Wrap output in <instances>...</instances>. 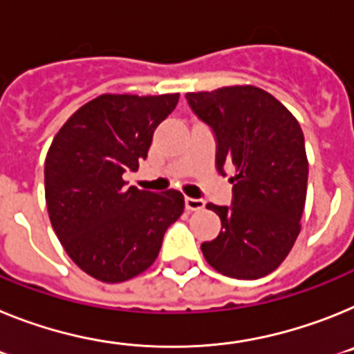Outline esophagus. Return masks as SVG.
<instances>
[{"label": "esophagus", "instance_id": "34e87169", "mask_svg": "<svg viewBox=\"0 0 354 354\" xmlns=\"http://www.w3.org/2000/svg\"><path fill=\"white\" fill-rule=\"evenodd\" d=\"M185 207H187V210H190V212H199L205 208V201H203V199H196V198H185Z\"/></svg>", "mask_w": 354, "mask_h": 354}]
</instances>
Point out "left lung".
Instances as JSON below:
<instances>
[{
	"label": "left lung",
	"mask_w": 354,
	"mask_h": 354,
	"mask_svg": "<svg viewBox=\"0 0 354 354\" xmlns=\"http://www.w3.org/2000/svg\"><path fill=\"white\" fill-rule=\"evenodd\" d=\"M192 112L214 131L215 167L233 169L232 207L208 203L221 219L201 251L217 272L258 279L283 262L301 232L308 160L296 118L253 85L189 92Z\"/></svg>",
	"instance_id": "left-lung-1"
}]
</instances>
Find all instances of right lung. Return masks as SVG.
<instances>
[{
  "label": "right lung",
  "mask_w": 354,
  "mask_h": 354,
  "mask_svg": "<svg viewBox=\"0 0 354 354\" xmlns=\"http://www.w3.org/2000/svg\"><path fill=\"white\" fill-rule=\"evenodd\" d=\"M180 94H103L55 135L44 165L49 221L71 260L92 278L121 283L151 267L185 201L178 190L126 187L146 160L156 126Z\"/></svg>",
  "instance_id": "1"
}]
</instances>
